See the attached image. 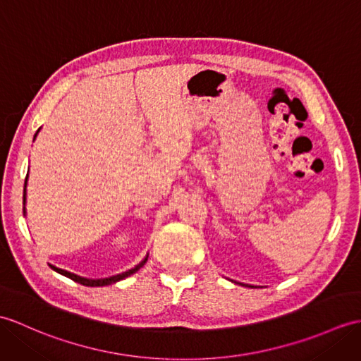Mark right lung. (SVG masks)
Wrapping results in <instances>:
<instances>
[{
    "instance_id": "right-lung-1",
    "label": "right lung",
    "mask_w": 361,
    "mask_h": 361,
    "mask_svg": "<svg viewBox=\"0 0 361 361\" xmlns=\"http://www.w3.org/2000/svg\"><path fill=\"white\" fill-rule=\"evenodd\" d=\"M26 183H27V177H26V181H24V201H26ZM146 262H147V258L142 259V262H141L138 266H135V267H133V269H130V271H128V272H123V274L114 275V276H109V279H102V280H89V279H82V276H78V275L71 274V272L63 271V269H58V267H55V266H52V264H50V267H52V269H54L55 272H58V274H61V275L67 276V279H71V280H73V281H77V283L82 284V286H107V284H112V283H115V281H120V280L126 279V276H129V275H132V274H135V272L140 269L141 266H145V263H146Z\"/></svg>"
}]
</instances>
